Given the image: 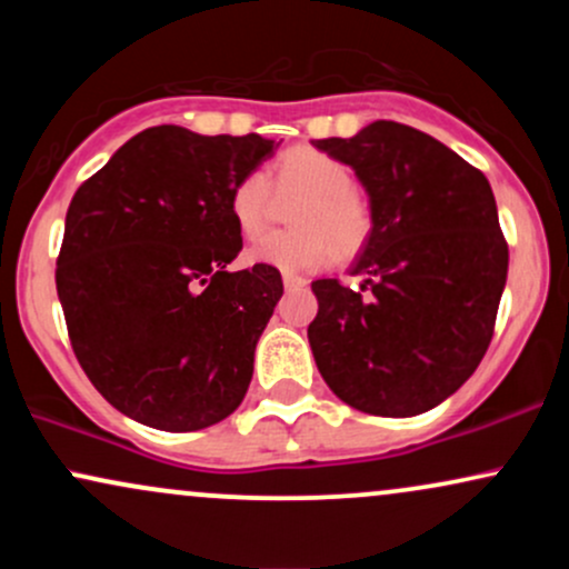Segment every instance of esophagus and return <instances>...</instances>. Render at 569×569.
Wrapping results in <instances>:
<instances>
[{"label": "esophagus", "mask_w": 569, "mask_h": 569, "mask_svg": "<svg viewBox=\"0 0 569 569\" xmlns=\"http://www.w3.org/2000/svg\"><path fill=\"white\" fill-rule=\"evenodd\" d=\"M283 286L286 289H302V286H307V280L305 278H299V276H289V272H286L283 276Z\"/></svg>", "instance_id": "obj_1"}]
</instances>
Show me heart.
Returning a JSON list of instances; mask_svg holds the SVG:
<instances>
[{"label": "heart", "instance_id": "1", "mask_svg": "<svg viewBox=\"0 0 569 569\" xmlns=\"http://www.w3.org/2000/svg\"><path fill=\"white\" fill-rule=\"evenodd\" d=\"M269 187L264 173H248L232 189L230 211L240 234L259 238L272 217V189L280 198L305 194L293 211V224L302 230L267 234L248 248V259L270 264L280 272H318L345 253L358 251L371 234V208L358 194L356 176L342 160L310 147L289 149L270 168Z\"/></svg>", "mask_w": 569, "mask_h": 569}]
</instances>
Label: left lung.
Returning <instances> with one entry per match:
<instances>
[{
	"label": "left lung",
	"mask_w": 569,
	"mask_h": 569,
	"mask_svg": "<svg viewBox=\"0 0 569 569\" xmlns=\"http://www.w3.org/2000/svg\"><path fill=\"white\" fill-rule=\"evenodd\" d=\"M312 147L356 171L375 219L350 267L356 289L312 280L318 371L352 409L422 415L473 375L492 339L508 276L492 187L433 136L393 120Z\"/></svg>",
	"instance_id": "8db88e82"
}]
</instances>
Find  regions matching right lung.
I'll return each instance as SVG.
<instances>
[{"mask_svg": "<svg viewBox=\"0 0 569 569\" xmlns=\"http://www.w3.org/2000/svg\"><path fill=\"white\" fill-rule=\"evenodd\" d=\"M276 149L257 133L141 130L69 202L56 289L77 361L141 426L184 433L230 417L283 280L230 272L232 189Z\"/></svg>", "mask_w": 569, "mask_h": 569, "instance_id": "add662e5", "label": "right lung"}]
</instances>
